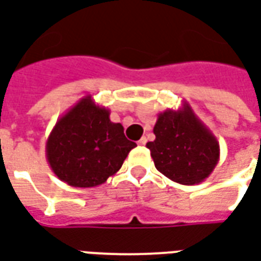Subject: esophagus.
<instances>
[{
	"label": "esophagus",
	"instance_id": "34e87169",
	"mask_svg": "<svg viewBox=\"0 0 261 261\" xmlns=\"http://www.w3.org/2000/svg\"><path fill=\"white\" fill-rule=\"evenodd\" d=\"M137 144H138V145H141V147L142 145H145V144H147V138H145V137H142L141 140L137 142Z\"/></svg>",
	"mask_w": 261,
	"mask_h": 261
}]
</instances>
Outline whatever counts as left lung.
I'll return each instance as SVG.
<instances>
[{
  "label": "left lung",
  "mask_w": 261,
  "mask_h": 261,
  "mask_svg": "<svg viewBox=\"0 0 261 261\" xmlns=\"http://www.w3.org/2000/svg\"><path fill=\"white\" fill-rule=\"evenodd\" d=\"M155 140L147 142L155 168L170 180L193 186L205 180L219 161V144L189 103L158 114Z\"/></svg>",
  "instance_id": "left-lung-1"
}]
</instances>
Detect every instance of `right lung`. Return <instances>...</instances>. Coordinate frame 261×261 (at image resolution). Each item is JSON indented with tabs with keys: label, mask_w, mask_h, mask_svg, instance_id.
<instances>
[{
	"label": "right lung",
	"mask_w": 261,
	"mask_h": 261,
	"mask_svg": "<svg viewBox=\"0 0 261 261\" xmlns=\"http://www.w3.org/2000/svg\"><path fill=\"white\" fill-rule=\"evenodd\" d=\"M110 112L85 96L57 120L46 142L54 175L72 187H96L117 173L136 142Z\"/></svg>",
	"instance_id": "right-lung-1"
}]
</instances>
